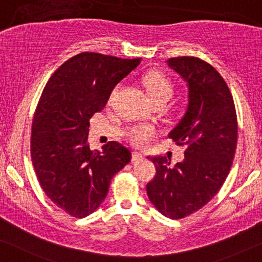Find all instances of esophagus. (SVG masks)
Returning <instances> with one entry per match:
<instances>
[{
	"label": "esophagus",
	"mask_w": 262,
	"mask_h": 262,
	"mask_svg": "<svg viewBox=\"0 0 262 262\" xmlns=\"http://www.w3.org/2000/svg\"><path fill=\"white\" fill-rule=\"evenodd\" d=\"M132 158H133V161H138V160L143 159V156H142V153H140V152H133Z\"/></svg>",
	"instance_id": "esophagus-1"
}]
</instances>
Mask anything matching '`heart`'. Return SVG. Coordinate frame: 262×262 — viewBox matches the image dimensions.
I'll return each instance as SVG.
<instances>
[{"mask_svg": "<svg viewBox=\"0 0 262 262\" xmlns=\"http://www.w3.org/2000/svg\"><path fill=\"white\" fill-rule=\"evenodd\" d=\"M143 85L146 88V93L148 95L150 101L168 102L174 93V88L171 80H169L164 73L159 71H150L143 77ZM116 90L113 91L114 96ZM156 134L153 127L146 126V124H136L130 127L127 130V138L130 140L132 143L136 146H142Z\"/></svg>", "mask_w": 262, "mask_h": 262, "instance_id": "b5f03b06", "label": "heart"}]
</instances>
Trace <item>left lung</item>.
Instances as JSON below:
<instances>
[{
    "label": "left lung",
    "mask_w": 262,
    "mask_h": 262,
    "mask_svg": "<svg viewBox=\"0 0 262 262\" xmlns=\"http://www.w3.org/2000/svg\"><path fill=\"white\" fill-rule=\"evenodd\" d=\"M166 62L189 89L186 112L168 134L185 146V159L172 167L166 157L148 158L157 174L146 189L158 211L179 220L203 208L222 187L236 149L237 119L229 88L215 68L196 57Z\"/></svg>",
    "instance_id": "8db88e82"
}]
</instances>
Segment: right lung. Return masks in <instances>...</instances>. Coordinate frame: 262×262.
<instances>
[{
  "label": "right lung",
  "mask_w": 262,
  "mask_h": 262,
  "mask_svg": "<svg viewBox=\"0 0 262 262\" xmlns=\"http://www.w3.org/2000/svg\"><path fill=\"white\" fill-rule=\"evenodd\" d=\"M140 60L79 53L51 76L42 91L32 124V163L47 197L73 217L97 210L110 180L130 161V150L116 141L102 152L91 150L88 135L91 117Z\"/></svg>",
  "instance_id": "add662e5"
}]
</instances>
